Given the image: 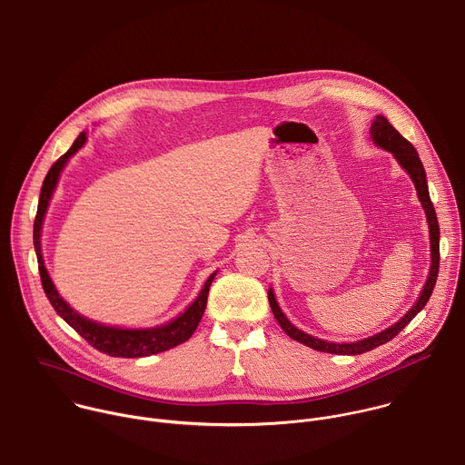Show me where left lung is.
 Here are the masks:
<instances>
[{
  "mask_svg": "<svg viewBox=\"0 0 465 465\" xmlns=\"http://www.w3.org/2000/svg\"><path fill=\"white\" fill-rule=\"evenodd\" d=\"M371 136H372V142L376 145H380L381 149L389 151L394 154V158L398 160V163L409 173V176L412 178L414 182V187H416V193H418V198L425 209V214H427V222H429V232H430V271H429V278L425 282V287L418 298V302L414 303V307L400 320L396 322L392 327L371 336V338H365V340H360V341H354V343H332V341H325V340H320V338H314L311 334H305L302 332L300 329H296L282 312V309L278 307L276 303V298H274V292L269 289V303H271V309H272V314L274 318L278 320L280 327L296 341L311 347V349H316V351H322V352H332V354H361V352H367L378 345H383L387 343L389 340H392L423 307L425 303L429 302L430 294H432V289H434V283H436V278H438V267H440V227H438V220H436V213H434V207H432V202L429 198V189H427V180H425V171H423V165L418 158V153L416 149L411 145V142H407L389 122L385 116H376V120L372 122V127H371Z\"/></svg>",
  "mask_w": 465,
  "mask_h": 465,
  "instance_id": "left-lung-1",
  "label": "left lung"
}]
</instances>
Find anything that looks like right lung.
I'll list each match as a JSON object with an SVG mask.
<instances>
[{"label": "right lung", "mask_w": 465, "mask_h": 465, "mask_svg": "<svg viewBox=\"0 0 465 465\" xmlns=\"http://www.w3.org/2000/svg\"><path fill=\"white\" fill-rule=\"evenodd\" d=\"M85 140H87V136H85V133H82L76 138V142L73 143V147L49 169V173L44 180V187H42V194H40V202H38V213H36V220H35V249H36V256H38V269H40L44 291H45L51 305L54 307V311L82 338H85L89 341V345H93L100 352H105L109 356H118V358H140V356H151V354L163 352L167 349H173V347L183 343L196 331V327L203 316L209 287H211L216 272H213L209 276V280L205 282V285H203L202 292L198 294V298L194 300V303H191L189 309L183 314H180L176 320H173L171 323H165V325H160L154 329H122V327L100 325V323L78 314L74 309H71L69 303L58 294V291H56L54 283L51 282L49 272L45 269L44 256H42V243H40L44 216L47 213V207H49L51 196L54 193V187L58 183L62 169L65 167L67 160L78 149L84 147Z\"/></svg>", "instance_id": "right-lung-1"}]
</instances>
